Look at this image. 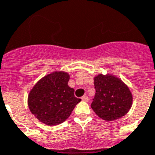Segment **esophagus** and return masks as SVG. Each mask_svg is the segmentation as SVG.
Returning <instances> with one entry per match:
<instances>
[{"instance_id":"esophagus-1","label":"esophagus","mask_w":155,"mask_h":155,"mask_svg":"<svg viewBox=\"0 0 155 155\" xmlns=\"http://www.w3.org/2000/svg\"><path fill=\"white\" fill-rule=\"evenodd\" d=\"M81 99L84 102H87V101H88V97H87V95H84V96L81 98Z\"/></svg>"}]
</instances>
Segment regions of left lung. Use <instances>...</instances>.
Here are the masks:
<instances>
[{
    "label": "left lung",
    "mask_w": 155,
    "mask_h": 155,
    "mask_svg": "<svg viewBox=\"0 0 155 155\" xmlns=\"http://www.w3.org/2000/svg\"><path fill=\"white\" fill-rule=\"evenodd\" d=\"M95 95L91 108L99 118L114 121L127 114L132 107L133 96L123 80L113 74H98L94 77Z\"/></svg>",
    "instance_id": "1"
}]
</instances>
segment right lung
<instances>
[{"label": "right lung", "instance_id": "right-lung-1", "mask_svg": "<svg viewBox=\"0 0 155 155\" xmlns=\"http://www.w3.org/2000/svg\"><path fill=\"white\" fill-rule=\"evenodd\" d=\"M70 75L55 71L36 82L28 95V106L39 121L48 126L64 123L81 99L68 86Z\"/></svg>", "mask_w": 155, "mask_h": 155}]
</instances>
